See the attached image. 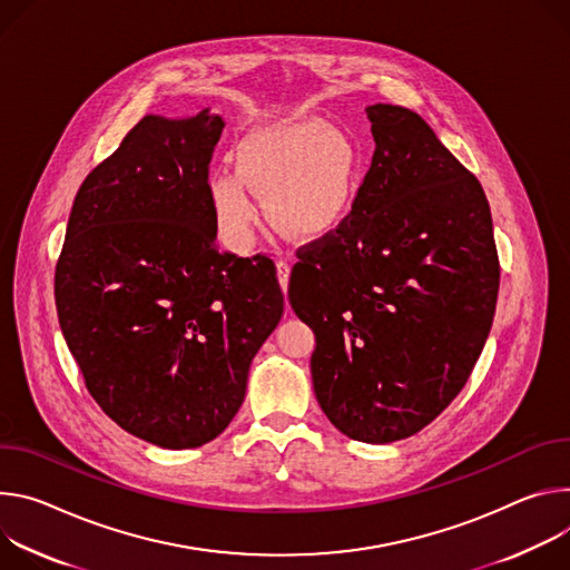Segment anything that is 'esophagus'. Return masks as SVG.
<instances>
[{
    "label": "esophagus",
    "mask_w": 570,
    "mask_h": 570,
    "mask_svg": "<svg viewBox=\"0 0 570 570\" xmlns=\"http://www.w3.org/2000/svg\"><path fill=\"white\" fill-rule=\"evenodd\" d=\"M289 269H292L289 261L283 258V256H278V258H276V274H278V283H281L283 289H287V283H289Z\"/></svg>",
    "instance_id": "obj_1"
}]
</instances>
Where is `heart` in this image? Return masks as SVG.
<instances>
[{
	"label": "heart",
	"mask_w": 570,
	"mask_h": 570,
	"mask_svg": "<svg viewBox=\"0 0 570 570\" xmlns=\"http://www.w3.org/2000/svg\"><path fill=\"white\" fill-rule=\"evenodd\" d=\"M360 151L320 119H298L248 131L235 149V174L210 180V204L222 237L246 248L256 228L249 193L263 197L267 222L301 239L333 233L351 213L360 187Z\"/></svg>",
	"instance_id": "b5f03b06"
}]
</instances>
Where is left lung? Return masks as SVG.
I'll use <instances>...</instances> for the list:
<instances>
[{
    "label": "left lung",
    "mask_w": 570,
    "mask_h": 570,
    "mask_svg": "<svg viewBox=\"0 0 570 570\" xmlns=\"http://www.w3.org/2000/svg\"><path fill=\"white\" fill-rule=\"evenodd\" d=\"M375 142L351 213L296 250L289 303L331 423L364 444L423 430L462 392L491 331L500 265L480 180L421 115L366 108Z\"/></svg>",
    "instance_id": "8db88e82"
}]
</instances>
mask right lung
<instances>
[{
    "label": "right lung",
    "mask_w": 570,
    "mask_h": 570,
    "mask_svg": "<svg viewBox=\"0 0 570 570\" xmlns=\"http://www.w3.org/2000/svg\"><path fill=\"white\" fill-rule=\"evenodd\" d=\"M224 119L142 117L81 183L56 265L62 337L99 407L160 449L208 444L283 317L274 261L219 250L208 165Z\"/></svg>",
    "instance_id": "right-lung-1"
}]
</instances>
